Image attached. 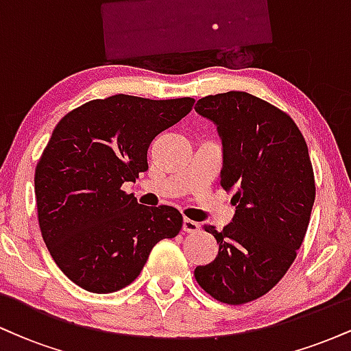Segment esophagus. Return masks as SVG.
<instances>
[{
    "instance_id": "34e87169",
    "label": "esophagus",
    "mask_w": 351,
    "mask_h": 351,
    "mask_svg": "<svg viewBox=\"0 0 351 351\" xmlns=\"http://www.w3.org/2000/svg\"><path fill=\"white\" fill-rule=\"evenodd\" d=\"M183 231L184 232H198L199 231V223L189 219V217H184V219H183Z\"/></svg>"
}]
</instances>
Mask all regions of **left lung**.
<instances>
[{"instance_id":"1","label":"left lung","mask_w":351,"mask_h":351,"mask_svg":"<svg viewBox=\"0 0 351 351\" xmlns=\"http://www.w3.org/2000/svg\"><path fill=\"white\" fill-rule=\"evenodd\" d=\"M195 110L217 125L224 147L219 184L234 191V217L216 237V259L195 269L213 299L229 305L267 293L289 271L304 243L315 201L307 142L292 117L247 94L199 99Z\"/></svg>"}]
</instances>
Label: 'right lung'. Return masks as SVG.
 <instances>
[{
	"instance_id": "add662e5",
	"label": "right lung",
	"mask_w": 351,
	"mask_h": 351,
	"mask_svg": "<svg viewBox=\"0 0 351 351\" xmlns=\"http://www.w3.org/2000/svg\"><path fill=\"white\" fill-rule=\"evenodd\" d=\"M195 99L112 95L64 115L36 165L41 234L58 267L79 287L110 293L132 284L153 245L175 237L183 216L143 206L123 191L148 170L152 140L191 112Z\"/></svg>"
}]
</instances>
